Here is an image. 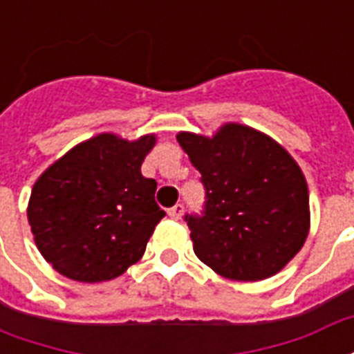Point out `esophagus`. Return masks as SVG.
<instances>
[{
  "label": "esophagus",
  "mask_w": 354,
  "mask_h": 354,
  "mask_svg": "<svg viewBox=\"0 0 354 354\" xmlns=\"http://www.w3.org/2000/svg\"><path fill=\"white\" fill-rule=\"evenodd\" d=\"M182 212H184V205H174L172 208H169V216L174 220H180Z\"/></svg>",
  "instance_id": "obj_1"
}]
</instances>
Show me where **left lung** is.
I'll use <instances>...</instances> for the list:
<instances>
[{
	"instance_id": "left-lung-1",
	"label": "left lung",
	"mask_w": 354,
	"mask_h": 354,
	"mask_svg": "<svg viewBox=\"0 0 354 354\" xmlns=\"http://www.w3.org/2000/svg\"><path fill=\"white\" fill-rule=\"evenodd\" d=\"M176 138L205 187L203 210L184 216L197 258L233 281L279 273L309 233V193L296 161L243 124H225L214 138Z\"/></svg>"
}]
</instances>
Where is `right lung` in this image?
<instances>
[{
    "instance_id": "add662e5",
    "label": "right lung",
    "mask_w": 354,
    "mask_h": 354,
    "mask_svg": "<svg viewBox=\"0 0 354 354\" xmlns=\"http://www.w3.org/2000/svg\"><path fill=\"white\" fill-rule=\"evenodd\" d=\"M155 136L100 134L75 146L35 182L28 222L43 258L68 279L111 281L144 256L165 210L140 167Z\"/></svg>"
}]
</instances>
